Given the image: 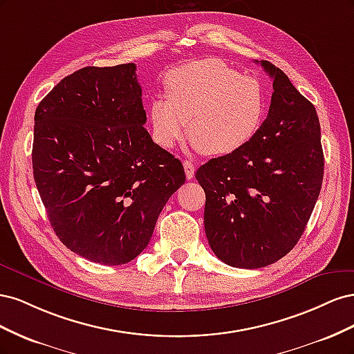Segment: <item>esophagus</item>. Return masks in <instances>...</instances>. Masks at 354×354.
Returning <instances> with one entry per match:
<instances>
[{
    "instance_id": "esophagus-1",
    "label": "esophagus",
    "mask_w": 354,
    "mask_h": 354,
    "mask_svg": "<svg viewBox=\"0 0 354 354\" xmlns=\"http://www.w3.org/2000/svg\"><path fill=\"white\" fill-rule=\"evenodd\" d=\"M183 167H185L186 178H187V180L194 178V177H195V165H194V162H192V160H189V159H186L185 162H183Z\"/></svg>"
}]
</instances>
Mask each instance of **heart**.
Returning <instances> with one entry per match:
<instances>
[{
    "mask_svg": "<svg viewBox=\"0 0 354 354\" xmlns=\"http://www.w3.org/2000/svg\"><path fill=\"white\" fill-rule=\"evenodd\" d=\"M167 97L149 106L152 137L158 146L174 147L186 137L209 156L229 155L260 130L267 112L263 82L242 75L220 59H201L165 75Z\"/></svg>",
    "mask_w": 354,
    "mask_h": 354,
    "instance_id": "1",
    "label": "heart"
}]
</instances>
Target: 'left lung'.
I'll return each instance as SVG.
<instances>
[{
    "label": "left lung",
    "instance_id": "8db88e82",
    "mask_svg": "<svg viewBox=\"0 0 354 354\" xmlns=\"http://www.w3.org/2000/svg\"><path fill=\"white\" fill-rule=\"evenodd\" d=\"M259 63V62H257ZM269 113L236 152L209 159L196 171L205 190L207 239L221 261L260 269L297 245L324 180V151L315 106L270 62Z\"/></svg>",
    "mask_w": 354,
    "mask_h": 354
}]
</instances>
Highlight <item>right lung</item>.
Here are the masks:
<instances>
[{
    "mask_svg": "<svg viewBox=\"0 0 354 354\" xmlns=\"http://www.w3.org/2000/svg\"><path fill=\"white\" fill-rule=\"evenodd\" d=\"M136 65L87 66L35 111L32 168L53 230L84 259L120 266L151 241L185 168L153 143Z\"/></svg>",
    "mask_w": 354,
    "mask_h": 354,
    "instance_id": "right-lung-1",
    "label": "right lung"
}]
</instances>
